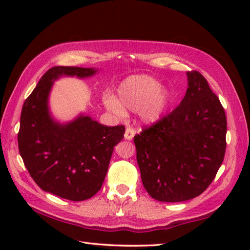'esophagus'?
Masks as SVG:
<instances>
[{
	"mask_svg": "<svg viewBox=\"0 0 250 250\" xmlns=\"http://www.w3.org/2000/svg\"><path fill=\"white\" fill-rule=\"evenodd\" d=\"M135 134V130L132 128V126H128L125 130V138L126 140H132L133 137Z\"/></svg>",
	"mask_w": 250,
	"mask_h": 250,
	"instance_id": "34e87169",
	"label": "esophagus"
}]
</instances>
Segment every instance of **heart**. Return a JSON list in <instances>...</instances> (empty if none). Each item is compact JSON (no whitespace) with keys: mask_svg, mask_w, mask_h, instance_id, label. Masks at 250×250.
Returning <instances> with one entry per match:
<instances>
[{"mask_svg":"<svg viewBox=\"0 0 250 250\" xmlns=\"http://www.w3.org/2000/svg\"><path fill=\"white\" fill-rule=\"evenodd\" d=\"M104 101L108 109L118 115H125V107L131 111H140L141 118L146 122H155L167 109L170 94L153 77L131 76L118 87V99L105 95Z\"/></svg>","mask_w":250,"mask_h":250,"instance_id":"1","label":"heart"}]
</instances>
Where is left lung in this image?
<instances>
[{"instance_id":"obj_1","label":"left lung","mask_w":250,"mask_h":250,"mask_svg":"<svg viewBox=\"0 0 250 250\" xmlns=\"http://www.w3.org/2000/svg\"><path fill=\"white\" fill-rule=\"evenodd\" d=\"M188 78L181 104L133 138L143 186L160 202L201 195L225 156V110L201 73L188 71Z\"/></svg>"}]
</instances>
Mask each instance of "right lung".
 <instances>
[{"mask_svg": "<svg viewBox=\"0 0 250 250\" xmlns=\"http://www.w3.org/2000/svg\"><path fill=\"white\" fill-rule=\"evenodd\" d=\"M94 68L55 66L42 76L23 104L18 134L19 150L34 182L45 192L80 202L103 186L113 149L122 139L125 125L108 126L80 116L66 125L48 112V95L59 76L89 77Z\"/></svg>", "mask_w": 250, "mask_h": 250, "instance_id": "add662e5", "label": "right lung"}]
</instances>
